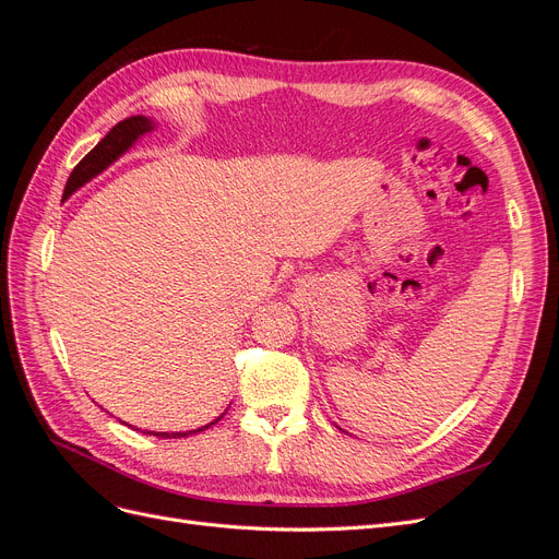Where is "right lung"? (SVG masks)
Here are the masks:
<instances>
[{"instance_id":"1","label":"right lung","mask_w":559,"mask_h":559,"mask_svg":"<svg viewBox=\"0 0 559 559\" xmlns=\"http://www.w3.org/2000/svg\"><path fill=\"white\" fill-rule=\"evenodd\" d=\"M148 130H154V123H151L146 116H130V118H126V121L116 123V126L105 134V138L97 142V146L91 148L88 154L79 160V165L72 170L70 179H67V183H64V198H70V195L79 189V186H83L86 181H91L95 175L107 170V167H109L118 156L126 154V151L134 144V140H138L140 134H144V132H148ZM214 421H218V419H214ZM214 421H210L207 427H200V429H193V431H183V433H181V431H177V433L146 431V433L160 436V438H181V436H189V433H195V431H205V429H210V427L214 425Z\"/></svg>"}]
</instances>
